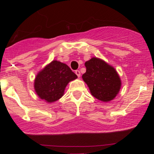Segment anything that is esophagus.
<instances>
[{
  "label": "esophagus",
  "mask_w": 154,
  "mask_h": 154,
  "mask_svg": "<svg viewBox=\"0 0 154 154\" xmlns=\"http://www.w3.org/2000/svg\"><path fill=\"white\" fill-rule=\"evenodd\" d=\"M75 74L77 75V77H80V72H79V70H76Z\"/></svg>",
  "instance_id": "34e87169"
}]
</instances>
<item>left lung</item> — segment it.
Segmentation results:
<instances>
[{"label":"left lung","instance_id":"8db88e82","mask_svg":"<svg viewBox=\"0 0 154 154\" xmlns=\"http://www.w3.org/2000/svg\"><path fill=\"white\" fill-rule=\"evenodd\" d=\"M86 72L82 77L93 96L103 102L113 100L121 88V79L115 69L98 58L85 63Z\"/></svg>","mask_w":154,"mask_h":154}]
</instances>
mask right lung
I'll use <instances>...</instances> for the list:
<instances>
[{
	"mask_svg": "<svg viewBox=\"0 0 154 154\" xmlns=\"http://www.w3.org/2000/svg\"><path fill=\"white\" fill-rule=\"evenodd\" d=\"M77 78L66 64L54 60L38 72L34 82L35 91L42 100L53 103L63 96L68 83Z\"/></svg>",
	"mask_w": 154,
	"mask_h": 154,
	"instance_id": "add662e5",
	"label": "right lung"
}]
</instances>
